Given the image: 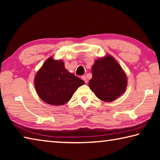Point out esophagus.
I'll list each match as a JSON object with an SVG mask.
<instances>
[{"instance_id":"34e87169","label":"esophagus","mask_w":160,"mask_h":160,"mask_svg":"<svg viewBox=\"0 0 160 160\" xmlns=\"http://www.w3.org/2000/svg\"><path fill=\"white\" fill-rule=\"evenodd\" d=\"M81 78H82V79L84 81H85V83L88 82V79H87V78H86L85 75H82V76L81 77Z\"/></svg>"}]
</instances>
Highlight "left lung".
Returning <instances> with one entry per match:
<instances>
[{
  "instance_id": "obj_1",
  "label": "left lung",
  "mask_w": 160,
  "mask_h": 160,
  "mask_svg": "<svg viewBox=\"0 0 160 160\" xmlns=\"http://www.w3.org/2000/svg\"><path fill=\"white\" fill-rule=\"evenodd\" d=\"M91 90L99 99L111 102L121 96L127 87L125 72L112 56L97 59L92 68Z\"/></svg>"
}]
</instances>
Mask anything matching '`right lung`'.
<instances>
[{
	"label": "right lung",
	"mask_w": 160,
	"mask_h": 160,
	"mask_svg": "<svg viewBox=\"0 0 160 160\" xmlns=\"http://www.w3.org/2000/svg\"><path fill=\"white\" fill-rule=\"evenodd\" d=\"M85 82L65 68L62 61L50 57L34 78L35 89L43 101L51 105H63Z\"/></svg>",
	"instance_id": "add662e5"
}]
</instances>
